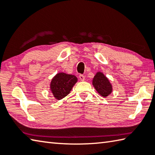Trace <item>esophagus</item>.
Instances as JSON below:
<instances>
[{"label":"esophagus","instance_id":"34e87169","mask_svg":"<svg viewBox=\"0 0 155 155\" xmlns=\"http://www.w3.org/2000/svg\"><path fill=\"white\" fill-rule=\"evenodd\" d=\"M79 79L81 81H84V80H85V76L83 75V74H80L79 75Z\"/></svg>","mask_w":155,"mask_h":155}]
</instances>
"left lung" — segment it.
Listing matches in <instances>:
<instances>
[{
  "instance_id": "obj_1",
  "label": "left lung",
  "mask_w": 155,
  "mask_h": 155,
  "mask_svg": "<svg viewBox=\"0 0 155 155\" xmlns=\"http://www.w3.org/2000/svg\"><path fill=\"white\" fill-rule=\"evenodd\" d=\"M92 84L96 90L103 97L108 96L112 92V85L103 73L98 72L94 76Z\"/></svg>"
}]
</instances>
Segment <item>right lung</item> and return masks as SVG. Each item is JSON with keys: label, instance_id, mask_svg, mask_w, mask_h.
I'll use <instances>...</instances> for the list:
<instances>
[{"label": "right lung", "instance_id": "add662e5", "mask_svg": "<svg viewBox=\"0 0 155 155\" xmlns=\"http://www.w3.org/2000/svg\"><path fill=\"white\" fill-rule=\"evenodd\" d=\"M77 82V78L74 75L60 72L52 79L50 88L54 98L61 100L70 92Z\"/></svg>", "mask_w": 155, "mask_h": 155}]
</instances>
